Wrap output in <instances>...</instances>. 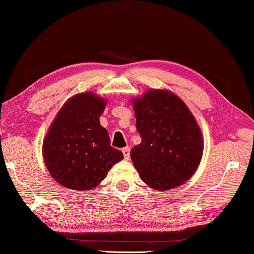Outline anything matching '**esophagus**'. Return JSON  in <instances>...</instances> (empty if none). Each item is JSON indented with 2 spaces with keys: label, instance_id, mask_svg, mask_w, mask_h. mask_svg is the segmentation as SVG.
<instances>
[{
  "label": "esophagus",
  "instance_id": "34e87169",
  "mask_svg": "<svg viewBox=\"0 0 254 254\" xmlns=\"http://www.w3.org/2000/svg\"><path fill=\"white\" fill-rule=\"evenodd\" d=\"M122 152H123L124 158H126V159L130 158V148H128V147L123 148V149H122Z\"/></svg>",
  "mask_w": 254,
  "mask_h": 254
}]
</instances>
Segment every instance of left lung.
Segmentation results:
<instances>
[{
  "label": "left lung",
  "mask_w": 254,
  "mask_h": 254,
  "mask_svg": "<svg viewBox=\"0 0 254 254\" xmlns=\"http://www.w3.org/2000/svg\"><path fill=\"white\" fill-rule=\"evenodd\" d=\"M141 143L131 159L144 183L168 190L188 181L203 152L202 134L187 105L168 90H149L133 102Z\"/></svg>",
  "instance_id": "obj_1"
}]
</instances>
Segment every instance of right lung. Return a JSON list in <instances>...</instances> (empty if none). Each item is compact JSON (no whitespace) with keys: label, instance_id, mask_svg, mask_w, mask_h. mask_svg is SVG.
Masks as SVG:
<instances>
[{"label":"right lung","instance_id":"obj_1","mask_svg":"<svg viewBox=\"0 0 254 254\" xmlns=\"http://www.w3.org/2000/svg\"><path fill=\"white\" fill-rule=\"evenodd\" d=\"M106 103L92 92L76 95L64 104L43 143L47 170L58 183L73 190H91L123 159L111 146L108 132L99 123Z\"/></svg>","mask_w":254,"mask_h":254}]
</instances>
